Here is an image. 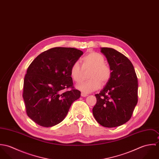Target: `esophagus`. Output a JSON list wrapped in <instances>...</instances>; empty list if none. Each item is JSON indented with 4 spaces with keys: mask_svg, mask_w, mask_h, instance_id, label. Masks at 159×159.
<instances>
[{
    "mask_svg": "<svg viewBox=\"0 0 159 159\" xmlns=\"http://www.w3.org/2000/svg\"><path fill=\"white\" fill-rule=\"evenodd\" d=\"M81 95L82 97H87V96L88 95V94H87V93H84V92H81Z\"/></svg>",
    "mask_w": 159,
    "mask_h": 159,
    "instance_id": "34e87169",
    "label": "esophagus"
}]
</instances>
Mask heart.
I'll return each instance as SVG.
<instances>
[{"label":"heart","instance_id":"obj_1","mask_svg":"<svg viewBox=\"0 0 159 159\" xmlns=\"http://www.w3.org/2000/svg\"><path fill=\"white\" fill-rule=\"evenodd\" d=\"M84 69L91 68L89 80L81 81L76 85V88L84 93H90L100 87V83L105 84L110 79L111 70L106 65L103 56L98 52H91L81 58L80 61ZM70 76L75 82L81 79V68L78 62L74 63L70 68Z\"/></svg>","mask_w":159,"mask_h":159}]
</instances>
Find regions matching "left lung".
I'll return each instance as SVG.
<instances>
[{
    "instance_id": "8db88e82",
    "label": "left lung",
    "mask_w": 159,
    "mask_h": 159,
    "mask_svg": "<svg viewBox=\"0 0 159 159\" xmlns=\"http://www.w3.org/2000/svg\"><path fill=\"white\" fill-rule=\"evenodd\" d=\"M111 70L105 86L95 94L92 109L96 120L108 128L129 120L138 102V79L133 64L124 54L110 48H100Z\"/></svg>"
}]
</instances>
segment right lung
Here are the masks:
<instances>
[{"instance_id": "obj_1", "label": "right lung", "mask_w": 159, "mask_h": 159, "mask_svg": "<svg viewBox=\"0 0 159 159\" xmlns=\"http://www.w3.org/2000/svg\"><path fill=\"white\" fill-rule=\"evenodd\" d=\"M83 54L73 48H53L39 54L27 68L23 98L27 116L39 125L50 127L61 122L80 97L70 71ZM69 87L71 91H64Z\"/></svg>"}]
</instances>
